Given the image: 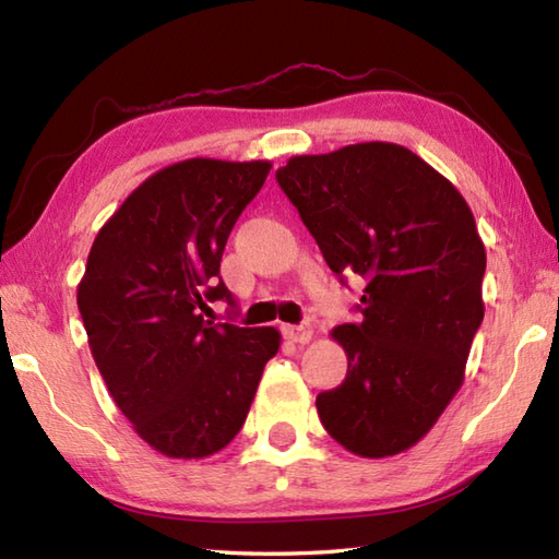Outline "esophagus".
<instances>
[{
  "label": "esophagus",
  "instance_id": "obj_1",
  "mask_svg": "<svg viewBox=\"0 0 559 559\" xmlns=\"http://www.w3.org/2000/svg\"><path fill=\"white\" fill-rule=\"evenodd\" d=\"M283 334H286V338L293 343H310L314 331L310 324H288L283 326Z\"/></svg>",
  "mask_w": 559,
  "mask_h": 559
}]
</instances>
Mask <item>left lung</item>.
I'll return each mask as SVG.
<instances>
[{
  "mask_svg": "<svg viewBox=\"0 0 559 559\" xmlns=\"http://www.w3.org/2000/svg\"><path fill=\"white\" fill-rule=\"evenodd\" d=\"M276 180L329 269L367 281L360 322L331 331L348 374L317 396L319 420L353 454H401L454 399L483 324L473 213L447 177L386 141L295 156Z\"/></svg>",
  "mask_w": 559,
  "mask_h": 559,
  "instance_id": "8db88e82",
  "label": "left lung"
}]
</instances>
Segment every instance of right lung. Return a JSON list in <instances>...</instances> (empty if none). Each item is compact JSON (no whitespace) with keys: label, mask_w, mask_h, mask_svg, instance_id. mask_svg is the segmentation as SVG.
<instances>
[{"label":"right lung","mask_w":559,"mask_h":559,"mask_svg":"<svg viewBox=\"0 0 559 559\" xmlns=\"http://www.w3.org/2000/svg\"><path fill=\"white\" fill-rule=\"evenodd\" d=\"M269 160L189 158L151 175L103 225L76 302L98 370L136 435L173 459L216 454L240 432L273 326L213 324L233 293L221 259Z\"/></svg>","instance_id":"obj_1"}]
</instances>
